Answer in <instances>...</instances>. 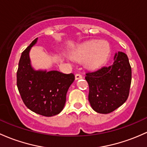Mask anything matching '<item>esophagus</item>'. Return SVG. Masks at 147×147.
<instances>
[{
	"label": "esophagus",
	"mask_w": 147,
	"mask_h": 147,
	"mask_svg": "<svg viewBox=\"0 0 147 147\" xmlns=\"http://www.w3.org/2000/svg\"><path fill=\"white\" fill-rule=\"evenodd\" d=\"M82 78V76L81 75H80V74H77V75H75V80H80V79Z\"/></svg>",
	"instance_id": "esophagus-1"
}]
</instances>
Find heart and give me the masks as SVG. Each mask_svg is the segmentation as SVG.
Here are the masks:
<instances>
[{"label": "heart", "instance_id": "b5f03b06", "mask_svg": "<svg viewBox=\"0 0 147 147\" xmlns=\"http://www.w3.org/2000/svg\"><path fill=\"white\" fill-rule=\"evenodd\" d=\"M110 52L109 44L105 41L93 40L82 45L73 53L77 61H84V66L89 69H95L101 66L107 59Z\"/></svg>", "mask_w": 147, "mask_h": 147}]
</instances>
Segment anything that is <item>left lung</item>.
Wrapping results in <instances>:
<instances>
[{
  "label": "left lung",
  "instance_id": "left-lung-1",
  "mask_svg": "<svg viewBox=\"0 0 147 147\" xmlns=\"http://www.w3.org/2000/svg\"><path fill=\"white\" fill-rule=\"evenodd\" d=\"M112 65L86 73L89 84V101L98 113H110L127 101L129 96L132 69L127 55L115 53Z\"/></svg>",
  "mask_w": 147,
  "mask_h": 147
}]
</instances>
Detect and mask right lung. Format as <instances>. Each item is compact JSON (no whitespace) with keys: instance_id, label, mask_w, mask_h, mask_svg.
Segmentation results:
<instances>
[{"instance_id":"1","label":"right lung","mask_w":147,"mask_h":147,"mask_svg":"<svg viewBox=\"0 0 147 147\" xmlns=\"http://www.w3.org/2000/svg\"><path fill=\"white\" fill-rule=\"evenodd\" d=\"M37 39L35 38L22 53L17 72V86L22 99L29 110L51 117L63 111L66 94L75 80V75L56 70L34 69L29 51L36 44Z\"/></svg>"}]
</instances>
